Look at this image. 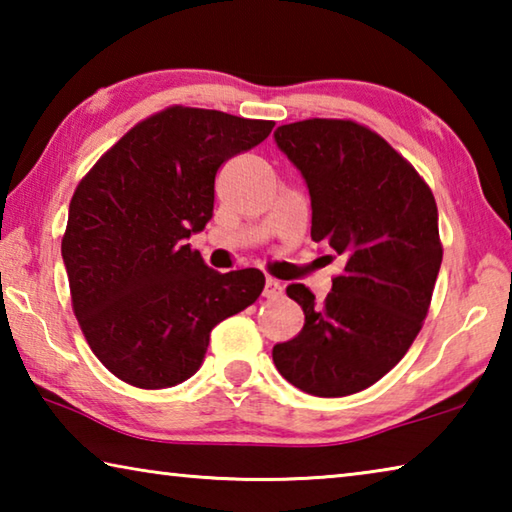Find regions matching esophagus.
Wrapping results in <instances>:
<instances>
[{"label":"esophagus","mask_w":512,"mask_h":512,"mask_svg":"<svg viewBox=\"0 0 512 512\" xmlns=\"http://www.w3.org/2000/svg\"><path fill=\"white\" fill-rule=\"evenodd\" d=\"M282 284L277 282V280H273V277H266V284H264V298H268V300H277L282 296Z\"/></svg>","instance_id":"34e87169"}]
</instances>
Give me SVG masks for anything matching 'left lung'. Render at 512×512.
I'll return each mask as SVG.
<instances>
[{
    "label": "left lung",
    "instance_id": "8db88e82",
    "mask_svg": "<svg viewBox=\"0 0 512 512\" xmlns=\"http://www.w3.org/2000/svg\"><path fill=\"white\" fill-rule=\"evenodd\" d=\"M311 196V239L343 255L323 305L305 284L287 296L305 311L273 363L316 397L359 393L409 352L443 262L429 185L384 137L352 119H305L275 131Z\"/></svg>",
    "mask_w": 512,
    "mask_h": 512
}]
</instances>
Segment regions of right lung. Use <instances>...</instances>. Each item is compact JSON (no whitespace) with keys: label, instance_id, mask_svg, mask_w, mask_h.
Here are the masks:
<instances>
[{"label":"right lung","instance_id":"right-lung-1","mask_svg":"<svg viewBox=\"0 0 512 512\" xmlns=\"http://www.w3.org/2000/svg\"><path fill=\"white\" fill-rule=\"evenodd\" d=\"M273 126L169 106L135 124L76 187L60 246L72 309L90 350L126 384L192 377L212 329L262 293V271H214L185 239L212 219L221 164Z\"/></svg>","mask_w":512,"mask_h":512}]
</instances>
